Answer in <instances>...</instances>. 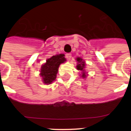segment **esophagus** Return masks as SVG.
<instances>
[{
  "mask_svg": "<svg viewBox=\"0 0 131 131\" xmlns=\"http://www.w3.org/2000/svg\"><path fill=\"white\" fill-rule=\"evenodd\" d=\"M66 58L67 59H68V60H70L71 58V54H70V53L66 54Z\"/></svg>",
  "mask_w": 131,
  "mask_h": 131,
  "instance_id": "34e87169",
  "label": "esophagus"
}]
</instances>
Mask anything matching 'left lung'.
I'll return each mask as SVG.
<instances>
[{"instance_id":"8db88e82","label":"left lung","mask_w":131,"mask_h":131,"mask_svg":"<svg viewBox=\"0 0 131 131\" xmlns=\"http://www.w3.org/2000/svg\"><path fill=\"white\" fill-rule=\"evenodd\" d=\"M76 60L77 62V65L76 66V68H77V70H79V71H81V77L82 78H85L86 77V75H87V73H86L85 71V62L84 60L80 57H77L76 58Z\"/></svg>"}]
</instances>
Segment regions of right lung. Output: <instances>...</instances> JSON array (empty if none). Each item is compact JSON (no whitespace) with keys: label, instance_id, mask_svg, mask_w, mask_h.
I'll return each instance as SVG.
<instances>
[{"label":"right lung","instance_id":"add662e5","mask_svg":"<svg viewBox=\"0 0 131 131\" xmlns=\"http://www.w3.org/2000/svg\"><path fill=\"white\" fill-rule=\"evenodd\" d=\"M64 56L63 54L53 56L47 59L46 63L41 66L40 75L45 84H50L55 81L60 65L66 62Z\"/></svg>","mask_w":131,"mask_h":131}]
</instances>
